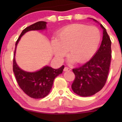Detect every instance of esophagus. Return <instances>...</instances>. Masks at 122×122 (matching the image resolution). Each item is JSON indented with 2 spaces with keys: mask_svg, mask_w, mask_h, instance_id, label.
Instances as JSON below:
<instances>
[{
  "mask_svg": "<svg viewBox=\"0 0 122 122\" xmlns=\"http://www.w3.org/2000/svg\"><path fill=\"white\" fill-rule=\"evenodd\" d=\"M71 71V69H70V68H68V67H65L64 69V71H65V72H66V71Z\"/></svg>",
  "mask_w": 122,
  "mask_h": 122,
  "instance_id": "34e87169",
  "label": "esophagus"
}]
</instances>
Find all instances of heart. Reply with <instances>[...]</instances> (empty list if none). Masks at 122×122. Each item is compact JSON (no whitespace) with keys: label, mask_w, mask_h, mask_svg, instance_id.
Masks as SVG:
<instances>
[{"label":"heart","mask_w":122,"mask_h":122,"mask_svg":"<svg viewBox=\"0 0 122 122\" xmlns=\"http://www.w3.org/2000/svg\"><path fill=\"white\" fill-rule=\"evenodd\" d=\"M101 40V33L95 26L82 24L70 25L62 28L57 38L51 41L53 51L58 60H62L69 51V62L83 63L95 54Z\"/></svg>","instance_id":"1"}]
</instances>
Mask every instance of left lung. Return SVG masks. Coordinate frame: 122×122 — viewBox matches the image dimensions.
Here are the masks:
<instances>
[{"instance_id": "8db88e82", "label": "left lung", "mask_w": 122, "mask_h": 122, "mask_svg": "<svg viewBox=\"0 0 122 122\" xmlns=\"http://www.w3.org/2000/svg\"><path fill=\"white\" fill-rule=\"evenodd\" d=\"M100 26L103 36L99 50L84 65L73 69L75 79L72 84V90L80 96L95 95L103 88L107 81L111 60V41L104 26L102 24Z\"/></svg>"}]
</instances>
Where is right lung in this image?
<instances>
[{"label":"right lung","instance_id":"1","mask_svg":"<svg viewBox=\"0 0 122 122\" xmlns=\"http://www.w3.org/2000/svg\"><path fill=\"white\" fill-rule=\"evenodd\" d=\"M46 22L40 21L25 28L15 43L13 58V72L19 87L26 95L34 99H42L49 93L54 79L62 73L64 66L62 65L61 68L56 69L46 66L37 72H27L19 68L15 61V54L16 46L22 36L31 30H45L46 29Z\"/></svg>","mask_w":122,"mask_h":122}]
</instances>
